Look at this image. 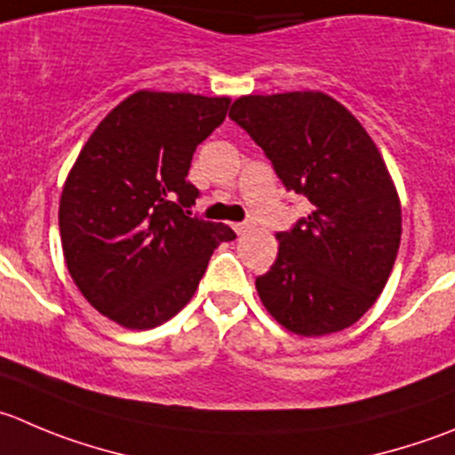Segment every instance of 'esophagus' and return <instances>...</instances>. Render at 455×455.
<instances>
[{
    "label": "esophagus",
    "instance_id": "34e87169",
    "mask_svg": "<svg viewBox=\"0 0 455 455\" xmlns=\"http://www.w3.org/2000/svg\"><path fill=\"white\" fill-rule=\"evenodd\" d=\"M232 228H235L236 235H245V232L250 230V223H235Z\"/></svg>",
    "mask_w": 455,
    "mask_h": 455
}]
</instances>
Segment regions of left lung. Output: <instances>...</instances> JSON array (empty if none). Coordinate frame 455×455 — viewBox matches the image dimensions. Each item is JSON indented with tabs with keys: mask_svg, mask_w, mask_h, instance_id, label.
<instances>
[{
	"mask_svg": "<svg viewBox=\"0 0 455 455\" xmlns=\"http://www.w3.org/2000/svg\"><path fill=\"white\" fill-rule=\"evenodd\" d=\"M230 118L266 151L285 189L313 205L276 235V261L257 276L261 304L301 337L353 326L387 285L402 236L400 196L378 145L322 91L241 95Z\"/></svg>",
	"mask_w": 455,
	"mask_h": 455,
	"instance_id": "1",
	"label": "left lung"
}]
</instances>
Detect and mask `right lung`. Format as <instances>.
<instances>
[{"label": "right lung", "instance_id": "add662e5", "mask_svg": "<svg viewBox=\"0 0 455 455\" xmlns=\"http://www.w3.org/2000/svg\"><path fill=\"white\" fill-rule=\"evenodd\" d=\"M228 107V95L136 91L102 118L64 180L67 270L118 326L147 331L180 313L212 252L236 239L228 225L189 216L198 189L185 180Z\"/></svg>", "mask_w": 455, "mask_h": 455}]
</instances>
